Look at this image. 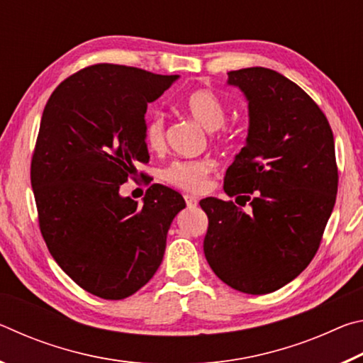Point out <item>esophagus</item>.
Segmentation results:
<instances>
[{
    "label": "esophagus",
    "mask_w": 363,
    "mask_h": 363,
    "mask_svg": "<svg viewBox=\"0 0 363 363\" xmlns=\"http://www.w3.org/2000/svg\"><path fill=\"white\" fill-rule=\"evenodd\" d=\"M184 199H186L187 208H190V210H194V208H196V205H199V199H196V196H194V195H186Z\"/></svg>",
    "instance_id": "1"
}]
</instances>
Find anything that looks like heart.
I'll return each mask as SVG.
<instances>
[{"label":"heart","mask_w":363,"mask_h":363,"mask_svg":"<svg viewBox=\"0 0 363 363\" xmlns=\"http://www.w3.org/2000/svg\"><path fill=\"white\" fill-rule=\"evenodd\" d=\"M181 107L206 131H218L225 121V106L218 94L210 89H195L184 97ZM145 145L150 150H162L164 145V118L153 113L147 118L144 128ZM213 173V163L208 160L176 162L164 169L163 179L187 192H201L206 187L208 176Z\"/></svg>","instance_id":"1"}]
</instances>
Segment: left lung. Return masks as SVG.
I'll list each match as a JSON object with an SVG mask.
<instances>
[{"mask_svg":"<svg viewBox=\"0 0 363 363\" xmlns=\"http://www.w3.org/2000/svg\"><path fill=\"white\" fill-rule=\"evenodd\" d=\"M227 75L248 102V136L225 171L235 203L200 201L210 220L203 251L224 284L266 294L317 253L337 192L335 139L317 104L281 73L250 67Z\"/></svg>","mask_w":363,"mask_h":363,"instance_id":"left-lung-1","label":"left lung"}]
</instances>
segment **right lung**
Returning <instances> with one entry per match:
<instances>
[{"mask_svg":"<svg viewBox=\"0 0 363 363\" xmlns=\"http://www.w3.org/2000/svg\"><path fill=\"white\" fill-rule=\"evenodd\" d=\"M179 75L97 64L64 79L41 116L32 189L49 253L83 290L123 299L157 272L182 195L162 184L138 205L120 186L149 162L147 104Z\"/></svg>","mask_w":363,"mask_h":363,"instance_id":"add662e5","label":"right lung"}]
</instances>
